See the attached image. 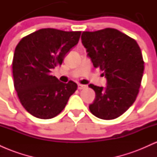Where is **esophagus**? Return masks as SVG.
I'll use <instances>...</instances> for the list:
<instances>
[{"label":"esophagus","mask_w":157,"mask_h":157,"mask_svg":"<svg viewBox=\"0 0 157 157\" xmlns=\"http://www.w3.org/2000/svg\"><path fill=\"white\" fill-rule=\"evenodd\" d=\"M87 88V86H85V85H82V84H78V89L79 90H82V89H86Z\"/></svg>","instance_id":"obj_1"}]
</instances>
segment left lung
<instances>
[{
  "instance_id": "1",
  "label": "left lung",
  "mask_w": 157,
  "mask_h": 157,
  "mask_svg": "<svg viewBox=\"0 0 157 157\" xmlns=\"http://www.w3.org/2000/svg\"><path fill=\"white\" fill-rule=\"evenodd\" d=\"M81 39L94 66L107 80L105 88L89 86L96 94L90 111L102 120L117 118L137 97L144 71L141 49L134 39L115 29L83 32Z\"/></svg>"
}]
</instances>
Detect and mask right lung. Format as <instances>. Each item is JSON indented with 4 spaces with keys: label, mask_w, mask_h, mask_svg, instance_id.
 I'll return each mask as SVG.
<instances>
[{
    "label": "right lung",
    "mask_w": 157,
    "mask_h": 157,
    "mask_svg": "<svg viewBox=\"0 0 157 157\" xmlns=\"http://www.w3.org/2000/svg\"><path fill=\"white\" fill-rule=\"evenodd\" d=\"M80 34L41 29L23 37L16 46L12 60L14 86L21 103L32 116L55 117L77 90L75 82L63 83L50 73L78 44Z\"/></svg>",
    "instance_id": "right-lung-1"
}]
</instances>
